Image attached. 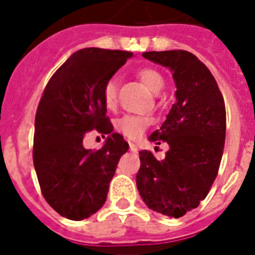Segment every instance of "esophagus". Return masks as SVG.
<instances>
[{"instance_id":"1","label":"esophagus","mask_w":255,"mask_h":255,"mask_svg":"<svg viewBox=\"0 0 255 255\" xmlns=\"http://www.w3.org/2000/svg\"><path fill=\"white\" fill-rule=\"evenodd\" d=\"M129 150H131L132 153H136V151H138V147H136V144H135V143H129Z\"/></svg>"}]
</instances>
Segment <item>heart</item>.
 Masks as SVG:
<instances>
[{
	"label": "heart",
	"instance_id": "obj_1",
	"mask_svg": "<svg viewBox=\"0 0 255 255\" xmlns=\"http://www.w3.org/2000/svg\"><path fill=\"white\" fill-rule=\"evenodd\" d=\"M138 78L144 83V86L153 91V93H160L164 89V76L161 75L157 69L153 68H140L138 72ZM102 102L105 105L106 109H115L116 106V97H117V84L115 79H109L104 87H102ZM150 119L144 116H138V115H126V116L117 119L115 122V128L117 132H120L128 139H138L142 136L144 129L149 127Z\"/></svg>",
	"mask_w": 255,
	"mask_h": 255
}]
</instances>
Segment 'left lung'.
<instances>
[{
  "label": "left lung",
  "mask_w": 255,
  "mask_h": 255,
  "mask_svg": "<svg viewBox=\"0 0 255 255\" xmlns=\"http://www.w3.org/2000/svg\"><path fill=\"white\" fill-rule=\"evenodd\" d=\"M144 58L171 69L176 102L149 136L166 142L169 150L158 161L139 151L136 186L149 209L179 219L206 198L219 172L225 142V105L208 67L186 50L146 52Z\"/></svg>",
  "instance_id": "1"
}]
</instances>
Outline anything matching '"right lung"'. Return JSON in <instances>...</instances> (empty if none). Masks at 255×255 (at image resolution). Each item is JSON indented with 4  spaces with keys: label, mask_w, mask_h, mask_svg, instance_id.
Listing matches in <instances>:
<instances>
[{
    "label": "right lung",
    "mask_w": 255,
    "mask_h": 255,
    "mask_svg": "<svg viewBox=\"0 0 255 255\" xmlns=\"http://www.w3.org/2000/svg\"><path fill=\"white\" fill-rule=\"evenodd\" d=\"M132 57L131 52L87 47L58 68L42 94L35 115L32 160L46 202L69 220L89 219L105 203L119 160L127 153L113 132L102 87ZM108 134L100 150L84 149L85 133Z\"/></svg>",
    "instance_id": "right-lung-1"
}]
</instances>
